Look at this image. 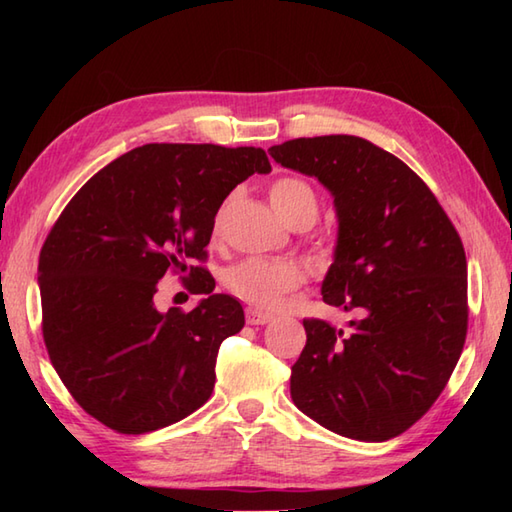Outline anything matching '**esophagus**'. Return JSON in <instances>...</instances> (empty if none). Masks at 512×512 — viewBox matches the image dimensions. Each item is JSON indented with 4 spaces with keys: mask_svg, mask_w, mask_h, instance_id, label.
I'll return each instance as SVG.
<instances>
[{
    "mask_svg": "<svg viewBox=\"0 0 512 512\" xmlns=\"http://www.w3.org/2000/svg\"><path fill=\"white\" fill-rule=\"evenodd\" d=\"M270 321H273V314L262 312V310H257V308H248L246 310V323L248 325H266Z\"/></svg>",
    "mask_w": 512,
    "mask_h": 512,
    "instance_id": "obj_1",
    "label": "esophagus"
}]
</instances>
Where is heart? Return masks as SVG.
Listing matches in <instances>:
<instances>
[{
  "mask_svg": "<svg viewBox=\"0 0 512 512\" xmlns=\"http://www.w3.org/2000/svg\"><path fill=\"white\" fill-rule=\"evenodd\" d=\"M270 202L277 215L292 228L310 226L319 217L321 200L317 189L299 176H284L270 184ZM224 209L215 217V233L222 226ZM301 268L290 262L244 259L224 273V286L235 297L262 310H275L286 295L303 286Z\"/></svg>",
  "mask_w": 512,
  "mask_h": 512,
  "instance_id": "heart-1",
  "label": "heart"
}]
</instances>
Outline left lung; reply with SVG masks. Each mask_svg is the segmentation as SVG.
Segmentation results:
<instances>
[{"mask_svg": "<svg viewBox=\"0 0 512 512\" xmlns=\"http://www.w3.org/2000/svg\"><path fill=\"white\" fill-rule=\"evenodd\" d=\"M334 195L339 244L323 301L361 310L350 330L303 319L295 405L339 436L383 442L416 424L447 387L469 330L466 255L416 171L361 136L295 138L268 149Z\"/></svg>", "mask_w": 512, "mask_h": 512, "instance_id": "left-lung-1", "label": "left lung"}]
</instances>
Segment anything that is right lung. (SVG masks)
Masks as SVG:
<instances>
[{"mask_svg": "<svg viewBox=\"0 0 512 512\" xmlns=\"http://www.w3.org/2000/svg\"><path fill=\"white\" fill-rule=\"evenodd\" d=\"M262 147L154 143L116 158L76 191L39 253L41 332L85 413L127 436L187 418L211 398L226 336L244 310L213 295L204 268L215 215ZM187 272L198 309L155 310L157 279Z\"/></svg>", "mask_w": 512, "mask_h": 512, "instance_id": "obj_1", "label": "right lung"}]
</instances>
